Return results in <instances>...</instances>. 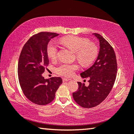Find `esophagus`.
<instances>
[{"mask_svg": "<svg viewBox=\"0 0 134 134\" xmlns=\"http://www.w3.org/2000/svg\"><path fill=\"white\" fill-rule=\"evenodd\" d=\"M69 80H71V79H69V78H63V81H69Z\"/></svg>", "mask_w": 134, "mask_h": 134, "instance_id": "34e87169", "label": "esophagus"}]
</instances>
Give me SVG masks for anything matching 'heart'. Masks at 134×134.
I'll return each mask as SVG.
<instances>
[{
  "mask_svg": "<svg viewBox=\"0 0 134 134\" xmlns=\"http://www.w3.org/2000/svg\"><path fill=\"white\" fill-rule=\"evenodd\" d=\"M60 41L67 48L75 53V57L83 67H88L96 60L99 54L97 45L85 38L77 36H67L61 39ZM47 53L52 60H55L58 55V47L53 41L48 43L47 47ZM79 69L77 64L63 63L55 69L59 75L70 77Z\"/></svg>",
  "mask_w": 134,
  "mask_h": 134,
  "instance_id": "1",
  "label": "heart"
}]
</instances>
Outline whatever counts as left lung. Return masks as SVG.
I'll list each match as a JSON object with an SVG mask.
<instances>
[{
	"label": "left lung",
	"instance_id": "obj_1",
	"mask_svg": "<svg viewBox=\"0 0 134 134\" xmlns=\"http://www.w3.org/2000/svg\"><path fill=\"white\" fill-rule=\"evenodd\" d=\"M94 34L100 42L98 57L91 67L80 74L83 79H89V85L86 87L85 83L77 82L79 89L72 93L76 102L85 108L95 107L106 98L115 83L118 69L112 47L102 36Z\"/></svg>",
	"mask_w": 134,
	"mask_h": 134
}]
</instances>
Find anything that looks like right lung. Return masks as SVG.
Here are the masks:
<instances>
[{
    "mask_svg": "<svg viewBox=\"0 0 134 134\" xmlns=\"http://www.w3.org/2000/svg\"><path fill=\"white\" fill-rule=\"evenodd\" d=\"M58 35L47 32L34 35L25 44L20 54L18 65L20 86L25 96L37 105L51 102L63 83L60 77L45 79L42 76L49 64L47 45L51 39Z\"/></svg>",
    "mask_w": 134,
    "mask_h": 134,
    "instance_id": "right-lung-1",
    "label": "right lung"
}]
</instances>
